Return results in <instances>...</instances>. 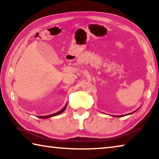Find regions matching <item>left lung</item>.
<instances>
[{"instance_id": "left-lung-1", "label": "left lung", "mask_w": 159, "mask_h": 159, "mask_svg": "<svg viewBox=\"0 0 159 159\" xmlns=\"http://www.w3.org/2000/svg\"><path fill=\"white\" fill-rule=\"evenodd\" d=\"M139 108H140V107H139ZM139 108H138V109L135 110V111H133V112H131V113H130V114H127V115H130V114H133V113H134L135 111H138V110ZM116 116V117H120V116Z\"/></svg>"}]
</instances>
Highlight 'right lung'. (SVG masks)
<instances>
[{
    "instance_id": "right-lung-1",
    "label": "right lung",
    "mask_w": 159,
    "mask_h": 159,
    "mask_svg": "<svg viewBox=\"0 0 159 159\" xmlns=\"http://www.w3.org/2000/svg\"><path fill=\"white\" fill-rule=\"evenodd\" d=\"M66 106H67V104H66L65 106H64V107L62 109L60 110V111H58L57 113H55V114H51V115H48V116H39V118H50V117H52V116H57L58 114H61V113H62L64 111V110H65Z\"/></svg>"
}]
</instances>
